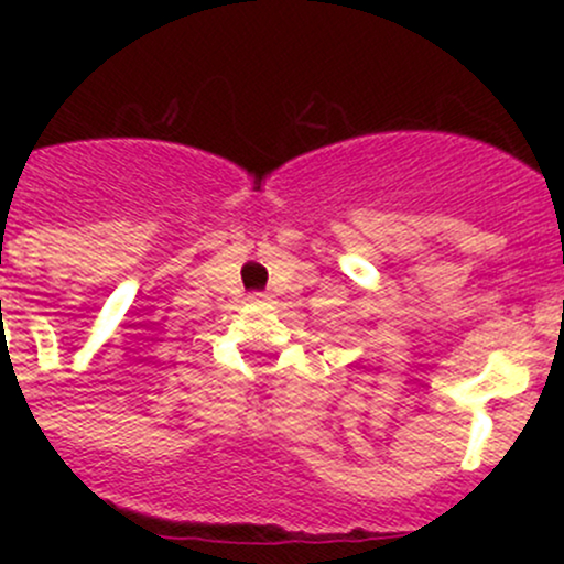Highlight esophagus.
I'll return each mask as SVG.
<instances>
[{
  "label": "esophagus",
  "mask_w": 564,
  "mask_h": 564,
  "mask_svg": "<svg viewBox=\"0 0 564 564\" xmlns=\"http://www.w3.org/2000/svg\"><path fill=\"white\" fill-rule=\"evenodd\" d=\"M249 300H251V302H268L270 296L262 294V291H257V294H249Z\"/></svg>",
  "instance_id": "esophagus-1"
}]
</instances>
